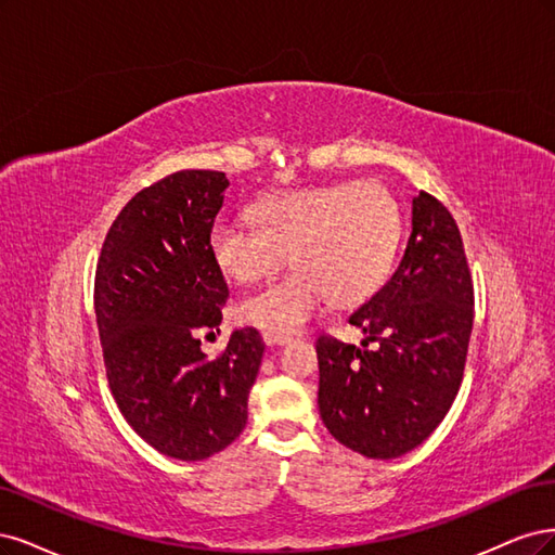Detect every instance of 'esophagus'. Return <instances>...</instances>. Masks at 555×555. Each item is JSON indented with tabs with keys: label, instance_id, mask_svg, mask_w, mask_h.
<instances>
[{
	"label": "esophagus",
	"instance_id": "1",
	"mask_svg": "<svg viewBox=\"0 0 555 555\" xmlns=\"http://www.w3.org/2000/svg\"><path fill=\"white\" fill-rule=\"evenodd\" d=\"M262 341L267 346H283L291 341V336H281V334H274V332H262Z\"/></svg>",
	"mask_w": 555,
	"mask_h": 555
}]
</instances>
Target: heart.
Segmentation results:
<instances>
[{"instance_id":"obj_1","label":"heart","mask_w":555,"mask_h":555,"mask_svg":"<svg viewBox=\"0 0 555 555\" xmlns=\"http://www.w3.org/2000/svg\"><path fill=\"white\" fill-rule=\"evenodd\" d=\"M401 240L399 205L378 182H341L267 195L254 219H219L209 254L237 283L276 272L291 254L295 272L246 295L240 323L291 336L332 297L350 307L373 295L389 274Z\"/></svg>"}]
</instances>
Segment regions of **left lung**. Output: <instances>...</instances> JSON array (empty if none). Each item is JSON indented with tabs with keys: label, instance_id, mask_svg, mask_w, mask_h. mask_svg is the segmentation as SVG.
Instances as JSON below:
<instances>
[{
	"label": "left lung",
	"instance_id": "left-lung-1",
	"mask_svg": "<svg viewBox=\"0 0 555 555\" xmlns=\"http://www.w3.org/2000/svg\"><path fill=\"white\" fill-rule=\"evenodd\" d=\"M473 304L459 225L420 191L401 264L348 318L366 334L362 348L330 334L315 341L318 408L330 434L369 459L403 456L431 436L463 380Z\"/></svg>",
	"mask_w": 555,
	"mask_h": 555
}]
</instances>
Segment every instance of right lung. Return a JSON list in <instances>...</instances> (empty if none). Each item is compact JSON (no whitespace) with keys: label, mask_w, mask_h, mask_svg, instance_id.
Instances as JSON below:
<instances>
[{"label":"right lung","mask_w":555,"mask_h":555,"mask_svg":"<svg viewBox=\"0 0 555 555\" xmlns=\"http://www.w3.org/2000/svg\"><path fill=\"white\" fill-rule=\"evenodd\" d=\"M228 184L219 170H180L138 191L96 262L94 309L113 397L142 440L180 461H203L242 434L264 350L254 327L232 332L214 360L201 350L230 295L209 254Z\"/></svg>","instance_id":"1"}]
</instances>
